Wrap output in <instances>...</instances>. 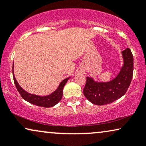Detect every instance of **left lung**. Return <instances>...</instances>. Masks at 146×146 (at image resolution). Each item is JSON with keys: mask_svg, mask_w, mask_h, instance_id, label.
Returning a JSON list of instances; mask_svg holds the SVG:
<instances>
[{"mask_svg": "<svg viewBox=\"0 0 146 146\" xmlns=\"http://www.w3.org/2000/svg\"><path fill=\"white\" fill-rule=\"evenodd\" d=\"M123 66L119 74L107 82H96L86 77L83 92L87 99L94 105H104L113 103L126 93L131 84L133 72V56L129 48L122 52Z\"/></svg>", "mask_w": 146, "mask_h": 146, "instance_id": "obj_1", "label": "left lung"}]
</instances>
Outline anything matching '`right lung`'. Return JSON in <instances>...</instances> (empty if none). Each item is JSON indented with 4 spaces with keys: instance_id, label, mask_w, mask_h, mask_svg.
I'll list each match as a JSON object with an SVG mask.
<instances>
[{
    "instance_id": "obj_1",
    "label": "right lung",
    "mask_w": 146,
    "mask_h": 146,
    "mask_svg": "<svg viewBox=\"0 0 146 146\" xmlns=\"http://www.w3.org/2000/svg\"><path fill=\"white\" fill-rule=\"evenodd\" d=\"M13 68H14V64L13 65V74L15 86H16L18 92H19L21 96H22V98L25 100L26 101L29 102V103L33 104V105L39 106V107H52L56 105V104H58L60 100L62 99V95H63V88L70 78H67L62 80V82H60L58 88L54 92H53L52 93L49 94V95H35V94L29 93V92L25 91L22 87H21L20 85L17 82V81L15 79L14 72H13Z\"/></svg>"
}]
</instances>
